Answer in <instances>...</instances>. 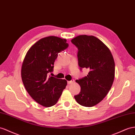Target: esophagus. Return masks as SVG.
Segmentation results:
<instances>
[{
  "label": "esophagus",
  "mask_w": 135,
  "mask_h": 135,
  "mask_svg": "<svg viewBox=\"0 0 135 135\" xmlns=\"http://www.w3.org/2000/svg\"><path fill=\"white\" fill-rule=\"evenodd\" d=\"M74 81H75V80H74V79H72L71 81H68V84H72V83H74Z\"/></svg>",
  "instance_id": "obj_1"
}]
</instances>
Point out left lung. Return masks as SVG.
<instances>
[{
	"label": "left lung",
	"instance_id": "1",
	"mask_svg": "<svg viewBox=\"0 0 135 135\" xmlns=\"http://www.w3.org/2000/svg\"><path fill=\"white\" fill-rule=\"evenodd\" d=\"M78 48V64L85 68L88 75L76 81L81 87L74 98L79 104L91 107L104 98L111 88L115 78V61L109 48L98 38L86 35L71 40Z\"/></svg>",
	"mask_w": 135,
	"mask_h": 135
}]
</instances>
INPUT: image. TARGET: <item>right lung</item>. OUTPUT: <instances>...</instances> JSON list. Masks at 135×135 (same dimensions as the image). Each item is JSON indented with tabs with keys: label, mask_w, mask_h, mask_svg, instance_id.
<instances>
[{
	"label": "right lung",
	"mask_w": 135,
	"mask_h": 135,
	"mask_svg": "<svg viewBox=\"0 0 135 135\" xmlns=\"http://www.w3.org/2000/svg\"><path fill=\"white\" fill-rule=\"evenodd\" d=\"M67 40L51 36L38 40L27 52L21 76L25 87L35 101L46 107L56 104L67 81L48 76L58 54L68 47Z\"/></svg>",
	"instance_id": "1"
}]
</instances>
